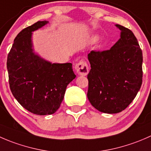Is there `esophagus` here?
Wrapping results in <instances>:
<instances>
[{
    "mask_svg": "<svg viewBox=\"0 0 151 151\" xmlns=\"http://www.w3.org/2000/svg\"><path fill=\"white\" fill-rule=\"evenodd\" d=\"M75 69L79 75L85 76L88 74V71H89L88 65L85 60H81L77 63L75 66Z\"/></svg>",
    "mask_w": 151,
    "mask_h": 151,
    "instance_id": "34e87169",
    "label": "esophagus"
}]
</instances>
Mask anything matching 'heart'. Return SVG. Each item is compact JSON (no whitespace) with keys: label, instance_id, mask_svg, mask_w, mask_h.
<instances>
[{"label":"heart","instance_id":"1","mask_svg":"<svg viewBox=\"0 0 151 151\" xmlns=\"http://www.w3.org/2000/svg\"><path fill=\"white\" fill-rule=\"evenodd\" d=\"M96 39L97 38H93V41H96Z\"/></svg>","mask_w":151,"mask_h":151}]
</instances>
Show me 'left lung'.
I'll list each match as a JSON object with an SVG mask.
<instances>
[{"label":"left lung","mask_w":151,"mask_h":151,"mask_svg":"<svg viewBox=\"0 0 151 151\" xmlns=\"http://www.w3.org/2000/svg\"><path fill=\"white\" fill-rule=\"evenodd\" d=\"M121 39L111 49L88 54L87 96L104 113L124 110L134 99L142 83V52L133 32L121 25Z\"/></svg>","instance_id":"obj_1"}]
</instances>
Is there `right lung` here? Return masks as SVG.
I'll use <instances>...</instances> for the list:
<instances>
[{
  "label": "right lung",
  "instance_id": "right-lung-1",
  "mask_svg": "<svg viewBox=\"0 0 151 151\" xmlns=\"http://www.w3.org/2000/svg\"><path fill=\"white\" fill-rule=\"evenodd\" d=\"M48 21H38L16 36L7 57L12 94L25 109L39 115H51L60 107L66 87L76 77L72 64L51 63L33 52L32 31Z\"/></svg>",
  "mask_w": 151,
  "mask_h": 151
}]
</instances>
